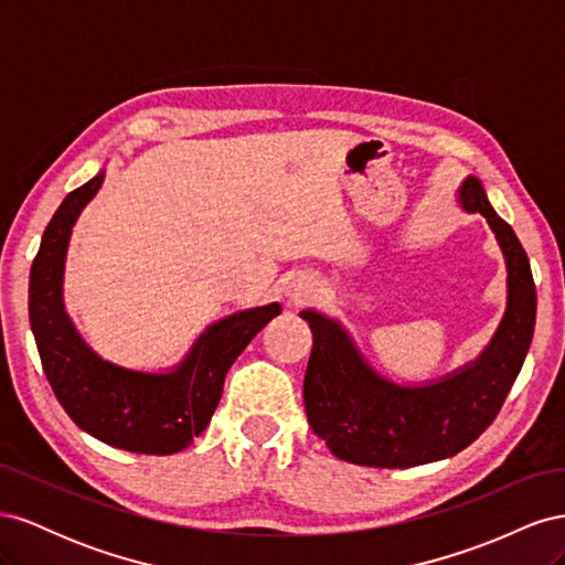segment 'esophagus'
Masks as SVG:
<instances>
[{
    "mask_svg": "<svg viewBox=\"0 0 565 565\" xmlns=\"http://www.w3.org/2000/svg\"><path fill=\"white\" fill-rule=\"evenodd\" d=\"M318 292H320V285H318V278L313 276V273H295L292 278H287L285 297L292 306L313 301L318 297Z\"/></svg>",
    "mask_w": 565,
    "mask_h": 565,
    "instance_id": "1",
    "label": "esophagus"
}]
</instances>
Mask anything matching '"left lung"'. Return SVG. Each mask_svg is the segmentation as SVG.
Returning <instances> with one entry per match:
<instances>
[{"label":"left lung","mask_w":565,"mask_h":565,"mask_svg":"<svg viewBox=\"0 0 565 565\" xmlns=\"http://www.w3.org/2000/svg\"><path fill=\"white\" fill-rule=\"evenodd\" d=\"M461 210L483 214L507 264V309L476 361L426 384H398L374 370L344 324L313 309L299 316L313 332L303 377L311 429L351 465L407 469L457 455L498 417L535 332L537 292L519 237L492 210L476 177L461 181Z\"/></svg>","instance_id":"1"}]
</instances>
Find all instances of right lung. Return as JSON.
Here are the masks:
<instances>
[{"mask_svg":"<svg viewBox=\"0 0 565 565\" xmlns=\"http://www.w3.org/2000/svg\"><path fill=\"white\" fill-rule=\"evenodd\" d=\"M104 179L106 172H98L67 193L49 221L30 268V328L46 380L82 431L119 450L174 455L207 429L235 358L282 309L273 301L207 324L183 361L164 372L98 355L65 311L63 270L75 221Z\"/></svg>","mask_w":565,"mask_h":565,"instance_id":"obj_1","label":"right lung"}]
</instances>
